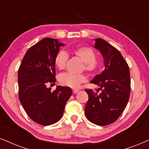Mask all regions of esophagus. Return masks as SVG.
I'll return each instance as SVG.
<instances>
[{
	"instance_id": "1",
	"label": "esophagus",
	"mask_w": 149,
	"mask_h": 149,
	"mask_svg": "<svg viewBox=\"0 0 149 149\" xmlns=\"http://www.w3.org/2000/svg\"><path fill=\"white\" fill-rule=\"evenodd\" d=\"M78 92H79V90H77V89H73V94H76V93H78Z\"/></svg>"
}]
</instances>
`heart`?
Masks as SVG:
<instances>
[{
	"instance_id": "1",
	"label": "heart",
	"mask_w": 149,
	"mask_h": 149,
	"mask_svg": "<svg viewBox=\"0 0 149 149\" xmlns=\"http://www.w3.org/2000/svg\"><path fill=\"white\" fill-rule=\"evenodd\" d=\"M71 53L83 62L82 70H85L90 74H95L100 71L102 67V61L96 57L94 49L88 46H81L73 48ZM69 59V55L64 50H59L54 58V63L57 68L63 70L66 67ZM86 77L83 73L73 74L65 73L58 77V81L63 86L70 88H78L81 84L86 81Z\"/></svg>"
}]
</instances>
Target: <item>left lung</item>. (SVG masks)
Instances as JSON below:
<instances>
[{"label": "left lung", "mask_w": 149, "mask_h": 149, "mask_svg": "<svg viewBox=\"0 0 149 149\" xmlns=\"http://www.w3.org/2000/svg\"><path fill=\"white\" fill-rule=\"evenodd\" d=\"M95 47L102 53L106 68L91 82L100 86L102 92L98 94L92 89H85L88 95L85 115L93 123L106 126L116 121L127 104L131 91L130 68L120 52L104 39H95Z\"/></svg>", "instance_id": "8db88e82"}]
</instances>
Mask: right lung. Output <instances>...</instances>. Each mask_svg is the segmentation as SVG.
Instances as JSON below:
<instances>
[{"instance_id":"obj_1","label":"right lung","mask_w":149,"mask_h":149,"mask_svg":"<svg viewBox=\"0 0 149 149\" xmlns=\"http://www.w3.org/2000/svg\"><path fill=\"white\" fill-rule=\"evenodd\" d=\"M64 44L44 38L28 49L18 69L19 102L28 116L41 125H49L62 118L65 104L72 94L71 88L47 84L56 82L54 58Z\"/></svg>"}]
</instances>
